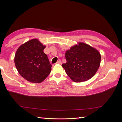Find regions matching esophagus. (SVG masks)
<instances>
[{
    "mask_svg": "<svg viewBox=\"0 0 122 122\" xmlns=\"http://www.w3.org/2000/svg\"><path fill=\"white\" fill-rule=\"evenodd\" d=\"M61 60H59V61H58L56 62V64H61Z\"/></svg>",
    "mask_w": 122,
    "mask_h": 122,
    "instance_id": "34e87169",
    "label": "esophagus"
}]
</instances>
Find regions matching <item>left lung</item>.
Listing matches in <instances>:
<instances>
[{"instance_id": "1", "label": "left lung", "mask_w": 122, "mask_h": 122, "mask_svg": "<svg viewBox=\"0 0 122 122\" xmlns=\"http://www.w3.org/2000/svg\"><path fill=\"white\" fill-rule=\"evenodd\" d=\"M66 64H62L68 76L73 81L81 82L91 79L98 70L101 55L94 48L79 43L66 52Z\"/></svg>"}]
</instances>
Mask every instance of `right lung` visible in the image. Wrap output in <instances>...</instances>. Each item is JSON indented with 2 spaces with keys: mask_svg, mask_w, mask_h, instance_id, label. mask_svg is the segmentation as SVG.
I'll use <instances>...</instances> for the list:
<instances>
[{
  "mask_svg": "<svg viewBox=\"0 0 122 122\" xmlns=\"http://www.w3.org/2000/svg\"><path fill=\"white\" fill-rule=\"evenodd\" d=\"M46 46L34 39L21 45L15 55L14 61L20 75L32 83H41L49 75L51 65L44 53Z\"/></svg>",
  "mask_w": 122,
  "mask_h": 122,
  "instance_id": "1",
  "label": "right lung"
}]
</instances>
